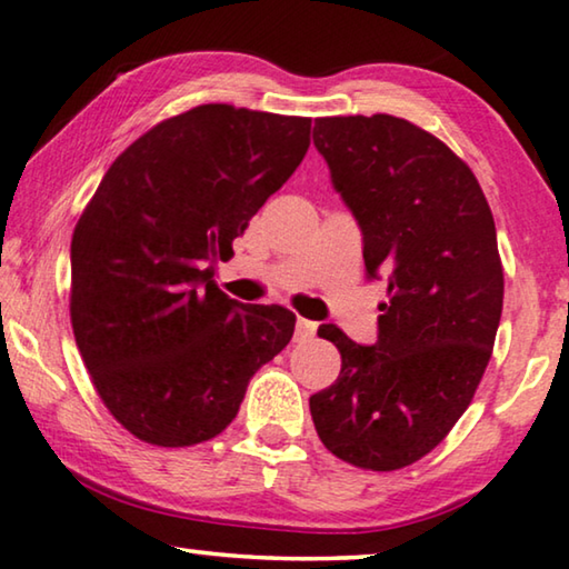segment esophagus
Here are the masks:
<instances>
[{"mask_svg":"<svg viewBox=\"0 0 569 569\" xmlns=\"http://www.w3.org/2000/svg\"><path fill=\"white\" fill-rule=\"evenodd\" d=\"M313 335H317V325H313V321L303 317L296 319V339H299V342H307Z\"/></svg>","mask_w":569,"mask_h":569,"instance_id":"obj_1","label":"esophagus"}]
</instances>
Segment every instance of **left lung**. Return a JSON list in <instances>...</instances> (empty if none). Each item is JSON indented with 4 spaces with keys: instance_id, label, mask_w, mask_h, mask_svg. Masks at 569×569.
I'll return each instance as SVG.
<instances>
[{
    "instance_id": "8db88e82",
    "label": "left lung",
    "mask_w": 569,
    "mask_h": 569,
    "mask_svg": "<svg viewBox=\"0 0 569 569\" xmlns=\"http://www.w3.org/2000/svg\"><path fill=\"white\" fill-rule=\"evenodd\" d=\"M313 146L388 301L370 347L319 327L342 370L309 398L311 419L339 460L391 472L442 442L488 368L503 311L496 222L468 163L401 117H321Z\"/></svg>"
}]
</instances>
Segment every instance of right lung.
<instances>
[{
	"label": "right lung",
	"instance_id": "1",
	"mask_svg": "<svg viewBox=\"0 0 569 569\" xmlns=\"http://www.w3.org/2000/svg\"><path fill=\"white\" fill-rule=\"evenodd\" d=\"M309 117L201 104L109 166L71 240V325L109 413L142 442L191 447L240 411L296 313L222 293L214 262L299 168Z\"/></svg>",
	"mask_w": 569,
	"mask_h": 569
}]
</instances>
